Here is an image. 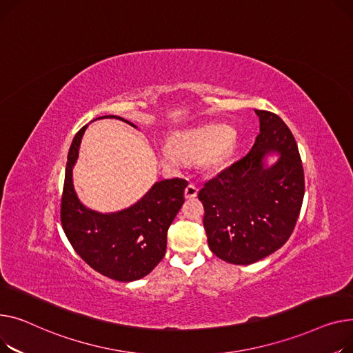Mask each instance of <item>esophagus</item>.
I'll return each instance as SVG.
<instances>
[{"label": "esophagus", "instance_id": "obj_1", "mask_svg": "<svg viewBox=\"0 0 353 353\" xmlns=\"http://www.w3.org/2000/svg\"><path fill=\"white\" fill-rule=\"evenodd\" d=\"M185 198H195L196 195H198V188H196V185L195 183H188V186H186L185 188Z\"/></svg>", "mask_w": 353, "mask_h": 353}]
</instances>
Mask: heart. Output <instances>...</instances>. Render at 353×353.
<instances>
[{
    "instance_id": "heart-1",
    "label": "heart",
    "mask_w": 353,
    "mask_h": 353,
    "mask_svg": "<svg viewBox=\"0 0 353 353\" xmlns=\"http://www.w3.org/2000/svg\"><path fill=\"white\" fill-rule=\"evenodd\" d=\"M236 151V138L226 127H206L176 135L171 142V151H163L168 161H198L205 158L212 170L226 167Z\"/></svg>"
}]
</instances>
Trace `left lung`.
<instances>
[{
    "label": "left lung",
    "instance_id": "obj_1",
    "mask_svg": "<svg viewBox=\"0 0 353 353\" xmlns=\"http://www.w3.org/2000/svg\"><path fill=\"white\" fill-rule=\"evenodd\" d=\"M255 112L259 134L252 150L198 194L210 250L234 265H250L278 251L294 231L305 194L291 130L274 112ZM271 153L279 159L268 165L265 157Z\"/></svg>",
    "mask_w": 353,
    "mask_h": 353
}]
</instances>
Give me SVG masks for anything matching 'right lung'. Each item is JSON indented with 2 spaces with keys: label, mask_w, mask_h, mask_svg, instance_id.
<instances>
[{
  "label": "right lung",
  "mask_w": 353,
  "mask_h": 353,
  "mask_svg": "<svg viewBox=\"0 0 353 353\" xmlns=\"http://www.w3.org/2000/svg\"><path fill=\"white\" fill-rule=\"evenodd\" d=\"M115 118L134 123L117 115ZM88 125L72 139L61 199V222L75 250L97 272L119 282H131L148 275L167 250V232L183 203L185 179L155 182L138 202L118 212L102 214L87 208L74 190L72 168Z\"/></svg>",
  "instance_id": "right-lung-1"
}]
</instances>
